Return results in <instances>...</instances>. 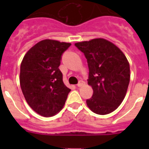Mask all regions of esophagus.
I'll return each mask as SVG.
<instances>
[{
  "mask_svg": "<svg viewBox=\"0 0 149 149\" xmlns=\"http://www.w3.org/2000/svg\"><path fill=\"white\" fill-rule=\"evenodd\" d=\"M84 84V81H79V83L77 84V86H78V87H81V86H83Z\"/></svg>",
  "mask_w": 149,
  "mask_h": 149,
  "instance_id": "1",
  "label": "esophagus"
}]
</instances>
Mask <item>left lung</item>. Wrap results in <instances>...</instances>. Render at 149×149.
<instances>
[{
    "mask_svg": "<svg viewBox=\"0 0 149 149\" xmlns=\"http://www.w3.org/2000/svg\"><path fill=\"white\" fill-rule=\"evenodd\" d=\"M84 53L88 66V84L93 89L88 107L99 115L116 110L125 97L130 67L125 54L107 40L98 38L75 44Z\"/></svg>",
    "mask_w": 149,
    "mask_h": 149,
    "instance_id": "left-lung-1",
    "label": "left lung"
}]
</instances>
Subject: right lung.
Wrapping results in <instances>:
<instances>
[{
    "label": "right lung",
    "mask_w": 149,
    "mask_h": 149,
    "mask_svg": "<svg viewBox=\"0 0 149 149\" xmlns=\"http://www.w3.org/2000/svg\"><path fill=\"white\" fill-rule=\"evenodd\" d=\"M70 43L44 40L31 48L21 65L20 84L29 105L43 116H52L64 107L71 91L59 69Z\"/></svg>",
    "instance_id": "1"
}]
</instances>
